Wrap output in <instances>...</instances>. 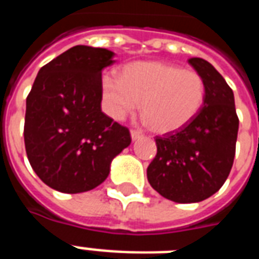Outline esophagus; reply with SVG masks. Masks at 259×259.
Listing matches in <instances>:
<instances>
[{
	"mask_svg": "<svg viewBox=\"0 0 259 259\" xmlns=\"http://www.w3.org/2000/svg\"><path fill=\"white\" fill-rule=\"evenodd\" d=\"M130 136H132V140L136 141V140L142 137V133L140 132V130H130Z\"/></svg>",
	"mask_w": 259,
	"mask_h": 259,
	"instance_id": "34e87169",
	"label": "esophagus"
}]
</instances>
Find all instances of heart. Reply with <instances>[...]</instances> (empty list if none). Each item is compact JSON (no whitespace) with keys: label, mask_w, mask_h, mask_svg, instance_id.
I'll use <instances>...</instances> for the list:
<instances>
[{"label":"heart","mask_w":259,"mask_h":259,"mask_svg":"<svg viewBox=\"0 0 259 259\" xmlns=\"http://www.w3.org/2000/svg\"><path fill=\"white\" fill-rule=\"evenodd\" d=\"M106 111L123 119L138 109L156 133L183 129L200 111L205 84L199 72L164 62H134L122 68L119 79L105 75L101 83Z\"/></svg>","instance_id":"1"}]
</instances>
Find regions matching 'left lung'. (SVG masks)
Wrapping results in <instances>:
<instances>
[{
  "label": "left lung",
  "instance_id": "1",
  "mask_svg": "<svg viewBox=\"0 0 259 259\" xmlns=\"http://www.w3.org/2000/svg\"><path fill=\"white\" fill-rule=\"evenodd\" d=\"M188 63L204 80L203 106L185 127L156 137L157 154L146 170L153 189L176 203H197L221 189L233 166L239 127L225 78L204 59Z\"/></svg>",
  "mask_w": 259,
  "mask_h": 259
}]
</instances>
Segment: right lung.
I'll list each match as a JSON object with an SVG mask.
<instances>
[{
	"mask_svg": "<svg viewBox=\"0 0 259 259\" xmlns=\"http://www.w3.org/2000/svg\"><path fill=\"white\" fill-rule=\"evenodd\" d=\"M113 51L75 46L40 68L26 98L24 141L30 165L64 193L94 189L132 142L129 129L102 113V70Z\"/></svg>",
	"mask_w": 259,
	"mask_h": 259,
	"instance_id": "1",
	"label": "right lung"
}]
</instances>
